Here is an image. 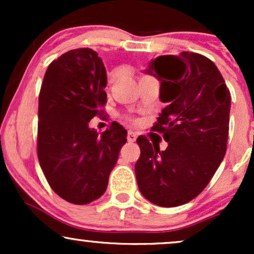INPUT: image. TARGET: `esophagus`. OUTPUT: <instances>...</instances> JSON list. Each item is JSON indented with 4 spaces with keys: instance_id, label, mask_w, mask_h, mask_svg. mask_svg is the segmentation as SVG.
Listing matches in <instances>:
<instances>
[{
    "instance_id": "1",
    "label": "esophagus",
    "mask_w": 254,
    "mask_h": 254,
    "mask_svg": "<svg viewBox=\"0 0 254 254\" xmlns=\"http://www.w3.org/2000/svg\"><path fill=\"white\" fill-rule=\"evenodd\" d=\"M136 138H137V136L133 131H129V132H127V142L132 143V142L136 141Z\"/></svg>"
}]
</instances>
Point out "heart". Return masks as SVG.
<instances>
[{
  "mask_svg": "<svg viewBox=\"0 0 254 254\" xmlns=\"http://www.w3.org/2000/svg\"><path fill=\"white\" fill-rule=\"evenodd\" d=\"M117 76H118V71H117V70L111 71L110 75H109V83H110V84L115 83L116 80H117Z\"/></svg>",
  "mask_w": 254,
  "mask_h": 254,
  "instance_id": "heart-1",
  "label": "heart"
}]
</instances>
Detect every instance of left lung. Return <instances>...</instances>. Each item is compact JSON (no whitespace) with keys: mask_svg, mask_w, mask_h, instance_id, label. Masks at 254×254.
<instances>
[{"mask_svg":"<svg viewBox=\"0 0 254 254\" xmlns=\"http://www.w3.org/2000/svg\"><path fill=\"white\" fill-rule=\"evenodd\" d=\"M144 72L161 83L160 100L167 106L151 130L161 132L168 147L160 150L145 136L137 138V185L156 205H182L205 189L222 162L230 93L214 62L194 52L157 57Z\"/></svg>","mask_w":254,"mask_h":254,"instance_id":"8db88e82","label":"left lung"}]
</instances>
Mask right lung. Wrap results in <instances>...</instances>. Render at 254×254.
Here are the masks:
<instances>
[{
	"instance_id": "1",
	"label": "right lung",
	"mask_w": 254,
	"mask_h": 254,
	"mask_svg": "<svg viewBox=\"0 0 254 254\" xmlns=\"http://www.w3.org/2000/svg\"><path fill=\"white\" fill-rule=\"evenodd\" d=\"M106 69L92 49L55 60L44 76L38 107L37 153L51 189L72 204H88L106 191L111 171L127 142L118 123L99 135L89 122L104 115Z\"/></svg>"
}]
</instances>
